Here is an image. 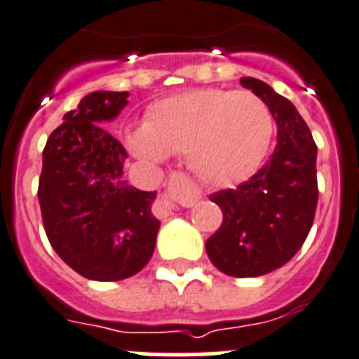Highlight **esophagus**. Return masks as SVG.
Returning a JSON list of instances; mask_svg holds the SVG:
<instances>
[{
	"mask_svg": "<svg viewBox=\"0 0 359 359\" xmlns=\"http://www.w3.org/2000/svg\"><path fill=\"white\" fill-rule=\"evenodd\" d=\"M197 198H201V195H195V201H197ZM173 208H175V205H171V204H168V202H166V204H164V213L170 215Z\"/></svg>",
	"mask_w": 359,
	"mask_h": 359,
	"instance_id": "34e87169",
	"label": "esophagus"
}]
</instances>
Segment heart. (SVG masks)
Wrapping results in <instances>:
<instances>
[{
    "instance_id": "1",
    "label": "heart",
    "mask_w": 359,
    "mask_h": 359,
    "mask_svg": "<svg viewBox=\"0 0 359 359\" xmlns=\"http://www.w3.org/2000/svg\"><path fill=\"white\" fill-rule=\"evenodd\" d=\"M271 135L273 117L255 93L198 88L155 102L128 146L149 164L186 155L202 182L229 186L257 171Z\"/></svg>"
}]
</instances>
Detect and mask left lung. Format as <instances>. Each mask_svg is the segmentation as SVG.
<instances>
[{
    "instance_id": "obj_1",
    "label": "left lung",
    "mask_w": 359,
    "mask_h": 359,
    "mask_svg": "<svg viewBox=\"0 0 359 359\" xmlns=\"http://www.w3.org/2000/svg\"><path fill=\"white\" fill-rule=\"evenodd\" d=\"M240 85L269 108L278 132L276 146L251 179L211 195L224 220L205 242V251L218 271L249 278L287 264L309 235L318 204V148L289 99L255 77H242Z\"/></svg>"
}]
</instances>
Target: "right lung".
<instances>
[{"label":"right lung","instance_id":"1","mask_svg":"<svg viewBox=\"0 0 359 359\" xmlns=\"http://www.w3.org/2000/svg\"><path fill=\"white\" fill-rule=\"evenodd\" d=\"M128 92L88 93L68 111L43 149L37 198L55 253L88 280L117 282L146 266L155 251L157 191L123 180L126 149L102 124L128 104Z\"/></svg>","mask_w":359,"mask_h":359}]
</instances>
